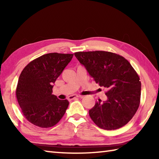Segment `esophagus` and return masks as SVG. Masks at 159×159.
Instances as JSON below:
<instances>
[{
    "label": "esophagus",
    "mask_w": 159,
    "mask_h": 159,
    "mask_svg": "<svg viewBox=\"0 0 159 159\" xmlns=\"http://www.w3.org/2000/svg\"><path fill=\"white\" fill-rule=\"evenodd\" d=\"M80 97H82V96H79V95H73L69 96V98H68V99H69V100H73V99H76V98H80Z\"/></svg>",
    "instance_id": "esophagus-1"
}]
</instances>
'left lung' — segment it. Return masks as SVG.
<instances>
[{
	"mask_svg": "<svg viewBox=\"0 0 159 159\" xmlns=\"http://www.w3.org/2000/svg\"><path fill=\"white\" fill-rule=\"evenodd\" d=\"M74 55L96 83L108 90L107 100L98 99L89 110L91 119L107 130L127 124L138 111L141 96L139 77L130 62L106 51L77 52Z\"/></svg>",
	"mask_w": 159,
	"mask_h": 159,
	"instance_id": "8db88e82",
	"label": "left lung"
}]
</instances>
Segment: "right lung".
<instances>
[{"label":"right lung","mask_w":159,"mask_h":159,"mask_svg":"<svg viewBox=\"0 0 159 159\" xmlns=\"http://www.w3.org/2000/svg\"><path fill=\"white\" fill-rule=\"evenodd\" d=\"M73 56L74 54H45L31 61L22 70L16 96L23 115L32 124L50 128L65 114L69 102L52 95V88Z\"/></svg>","instance_id":"right-lung-1"}]
</instances>
